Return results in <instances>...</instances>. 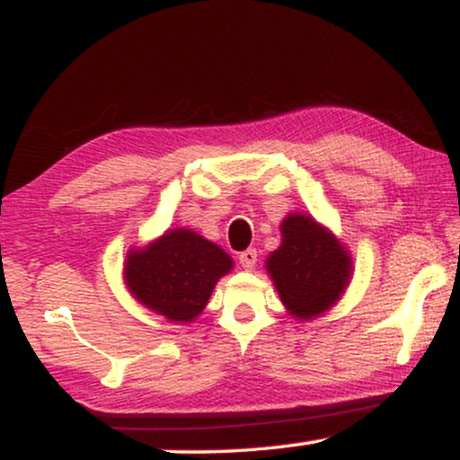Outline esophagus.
Masks as SVG:
<instances>
[{"mask_svg":"<svg viewBox=\"0 0 460 460\" xmlns=\"http://www.w3.org/2000/svg\"><path fill=\"white\" fill-rule=\"evenodd\" d=\"M238 261L244 270H253V266L257 263V251L255 249H247L238 255Z\"/></svg>","mask_w":460,"mask_h":460,"instance_id":"esophagus-1","label":"esophagus"}]
</instances>
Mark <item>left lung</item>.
Returning a JSON list of instances; mask_svg holds the SVG:
<instances>
[{"label":"left lung","mask_w":460,"mask_h":460,"mask_svg":"<svg viewBox=\"0 0 460 460\" xmlns=\"http://www.w3.org/2000/svg\"><path fill=\"white\" fill-rule=\"evenodd\" d=\"M279 295L297 318H312L341 297L351 261L331 232L307 216L282 222V244L268 257Z\"/></svg>","instance_id":"8db88e82"}]
</instances>
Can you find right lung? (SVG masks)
<instances>
[{
  "mask_svg": "<svg viewBox=\"0 0 460 460\" xmlns=\"http://www.w3.org/2000/svg\"><path fill=\"white\" fill-rule=\"evenodd\" d=\"M232 260L197 232L172 230L128 257L125 280L137 301L175 323L197 318Z\"/></svg>",
  "mask_w": 460,
  "mask_h": 460,
  "instance_id": "right-lung-1",
  "label": "right lung"
}]
</instances>
